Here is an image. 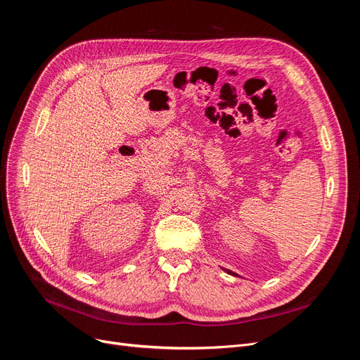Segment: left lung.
Instances as JSON below:
<instances>
[{"label":"left lung","mask_w":360,"mask_h":360,"mask_svg":"<svg viewBox=\"0 0 360 360\" xmlns=\"http://www.w3.org/2000/svg\"><path fill=\"white\" fill-rule=\"evenodd\" d=\"M226 271V274H230V275H233V276H237L236 274H234V271H231V270H225Z\"/></svg>","instance_id":"obj_1"}]
</instances>
